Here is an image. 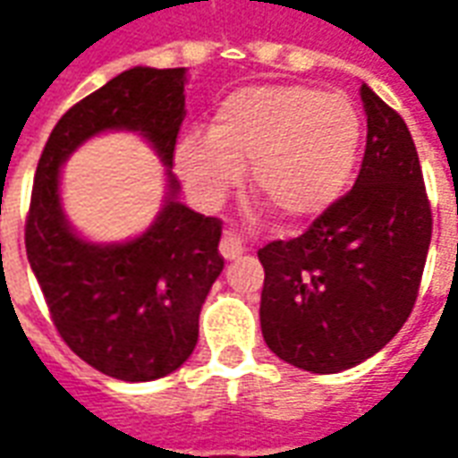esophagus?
I'll return each instance as SVG.
<instances>
[{
	"mask_svg": "<svg viewBox=\"0 0 458 458\" xmlns=\"http://www.w3.org/2000/svg\"><path fill=\"white\" fill-rule=\"evenodd\" d=\"M220 255L225 259H238L242 252H245V245H242V240L238 238V235H233V233H225L223 235V240H220Z\"/></svg>",
	"mask_w": 458,
	"mask_h": 458,
	"instance_id": "1",
	"label": "esophagus"
}]
</instances>
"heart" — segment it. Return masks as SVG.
<instances>
[{"label": "heart", "mask_w": 458, "mask_h": 458, "mask_svg": "<svg viewBox=\"0 0 458 458\" xmlns=\"http://www.w3.org/2000/svg\"><path fill=\"white\" fill-rule=\"evenodd\" d=\"M360 137L363 120L345 95L311 85H252L218 105L208 137H181L174 161L200 206H218L250 164L252 193L279 220L301 225L341 199Z\"/></svg>", "instance_id": "heart-1"}]
</instances>
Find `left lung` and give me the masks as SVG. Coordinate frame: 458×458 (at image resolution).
<instances>
[{"label": "left lung", "mask_w": 458, "mask_h": 458, "mask_svg": "<svg viewBox=\"0 0 458 458\" xmlns=\"http://www.w3.org/2000/svg\"><path fill=\"white\" fill-rule=\"evenodd\" d=\"M368 140L353 189L307 233L259 250V324L269 351L309 373H341L390 344L412 314L432 208L412 134L360 88Z\"/></svg>", "instance_id": "1"}]
</instances>
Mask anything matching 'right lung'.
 <instances>
[{
	"instance_id": "add662e5",
	"label": "right lung",
	"mask_w": 458,
	"mask_h": 458,
	"mask_svg": "<svg viewBox=\"0 0 458 458\" xmlns=\"http://www.w3.org/2000/svg\"><path fill=\"white\" fill-rule=\"evenodd\" d=\"M186 68H130L58 120L38 159L26 255L58 334L95 370L147 383L186 363L199 314L223 272L220 220L176 200L174 147L186 117ZM137 131L167 166V200L141 236L90 243L60 206V166L95 133Z\"/></svg>"
}]
</instances>
